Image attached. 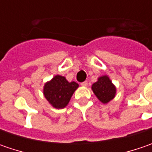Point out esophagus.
<instances>
[{
	"label": "esophagus",
	"instance_id": "obj_1",
	"mask_svg": "<svg viewBox=\"0 0 152 152\" xmlns=\"http://www.w3.org/2000/svg\"><path fill=\"white\" fill-rule=\"evenodd\" d=\"M88 85V83H87V81H85V82H83V83H81V85L82 86H87Z\"/></svg>",
	"mask_w": 152,
	"mask_h": 152
}]
</instances>
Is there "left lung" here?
<instances>
[{
  "mask_svg": "<svg viewBox=\"0 0 152 152\" xmlns=\"http://www.w3.org/2000/svg\"><path fill=\"white\" fill-rule=\"evenodd\" d=\"M91 89L98 100L103 104L111 102L115 97L117 92L115 85L107 75L99 77L96 82L92 85Z\"/></svg>",
  "mask_w": 152,
  "mask_h": 152,
  "instance_id": "8db88e82",
  "label": "left lung"
}]
</instances>
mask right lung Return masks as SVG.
<instances>
[{
	"instance_id": "1",
	"label": "right lung",
	"mask_w": 152,
	"mask_h": 152,
	"mask_svg": "<svg viewBox=\"0 0 152 152\" xmlns=\"http://www.w3.org/2000/svg\"><path fill=\"white\" fill-rule=\"evenodd\" d=\"M78 87L79 85L76 82H68L65 77L56 75L45 84L43 94L53 107L62 109L67 107Z\"/></svg>"
}]
</instances>
